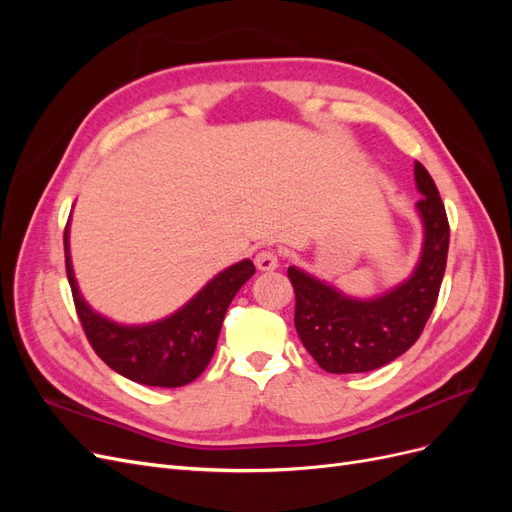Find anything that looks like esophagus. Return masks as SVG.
Returning a JSON list of instances; mask_svg holds the SVG:
<instances>
[{"mask_svg": "<svg viewBox=\"0 0 512 512\" xmlns=\"http://www.w3.org/2000/svg\"><path fill=\"white\" fill-rule=\"evenodd\" d=\"M254 262L260 271H273L280 267V256H277V252L271 250V247H265V250H260L256 254Z\"/></svg>", "mask_w": 512, "mask_h": 512, "instance_id": "esophagus-1", "label": "esophagus"}]
</instances>
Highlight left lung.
<instances>
[{
    "label": "left lung",
    "mask_w": 512,
    "mask_h": 512,
    "mask_svg": "<svg viewBox=\"0 0 512 512\" xmlns=\"http://www.w3.org/2000/svg\"><path fill=\"white\" fill-rule=\"evenodd\" d=\"M414 181L423 194L416 209L425 241L421 260L404 284L382 297L359 301L288 267L294 327L307 352L329 374H361L395 361L421 337L436 307L451 228L436 183L421 162L414 164Z\"/></svg>",
    "instance_id": "obj_1"
}]
</instances>
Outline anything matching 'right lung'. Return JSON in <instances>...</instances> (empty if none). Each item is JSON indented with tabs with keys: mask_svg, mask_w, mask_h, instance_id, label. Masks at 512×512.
I'll list each match as a JSON object with an SVG mask.
<instances>
[{
	"mask_svg": "<svg viewBox=\"0 0 512 512\" xmlns=\"http://www.w3.org/2000/svg\"><path fill=\"white\" fill-rule=\"evenodd\" d=\"M64 247L74 307L91 348L123 378L166 389L188 384L203 374L218 344L230 301L256 273L252 260H241L215 275L173 316L143 327H123L96 314L81 297L70 265L68 226L64 230Z\"/></svg>",
	"mask_w": 512,
	"mask_h": 512,
	"instance_id": "right-lung-1",
	"label": "right lung"
}]
</instances>
